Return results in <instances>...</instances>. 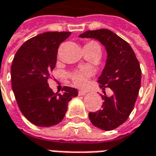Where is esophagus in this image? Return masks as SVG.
Listing matches in <instances>:
<instances>
[{
	"mask_svg": "<svg viewBox=\"0 0 156 156\" xmlns=\"http://www.w3.org/2000/svg\"><path fill=\"white\" fill-rule=\"evenodd\" d=\"M87 94V92L86 91H83V90H79L78 91V94L79 95H85Z\"/></svg>",
	"mask_w": 156,
	"mask_h": 156,
	"instance_id": "obj_1",
	"label": "esophagus"
}]
</instances>
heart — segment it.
Returning <instances> with one entry per match:
<instances>
[{"mask_svg":"<svg viewBox=\"0 0 156 156\" xmlns=\"http://www.w3.org/2000/svg\"><path fill=\"white\" fill-rule=\"evenodd\" d=\"M84 48H90L96 49L99 53L101 52V47L98 44V42H96L95 41H87L84 46ZM88 75H89L88 71H76V72H73L72 74H70V79L76 86L83 87L87 83Z\"/></svg>","mask_w":156,"mask_h":156,"instance_id":"heart-1","label":"heart"}]
</instances>
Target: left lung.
Returning <instances> with one entry per match:
<instances>
[{"label":"left lung","mask_w":156,"mask_h":156,"mask_svg":"<svg viewBox=\"0 0 156 156\" xmlns=\"http://www.w3.org/2000/svg\"><path fill=\"white\" fill-rule=\"evenodd\" d=\"M80 37L98 40L108 52L106 66L98 83L102 89L110 87L114 94L110 97L102 94L101 109L90 112L88 117L94 126L113 130L128 120L135 107L141 87L140 63L129 43L111 30H88Z\"/></svg>","instance_id":"left-lung-1"}]
</instances>
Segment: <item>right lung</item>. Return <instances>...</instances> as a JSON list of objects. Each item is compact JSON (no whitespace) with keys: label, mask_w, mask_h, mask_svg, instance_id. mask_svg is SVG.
<instances>
[{"label":"right lung","mask_w":156,"mask_h":156,"mask_svg":"<svg viewBox=\"0 0 156 156\" xmlns=\"http://www.w3.org/2000/svg\"><path fill=\"white\" fill-rule=\"evenodd\" d=\"M71 32H46L25 41L11 65V83L22 115L36 126L51 127L63 120L69 101L77 90L63 87L62 94L53 92L48 80L55 68L60 44Z\"/></svg>","instance_id":"obj_1"}]
</instances>
